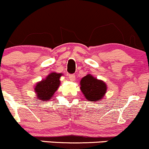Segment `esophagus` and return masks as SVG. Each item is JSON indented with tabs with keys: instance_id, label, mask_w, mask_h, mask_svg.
<instances>
[{
	"instance_id": "1",
	"label": "esophagus",
	"mask_w": 149,
	"mask_h": 149,
	"mask_svg": "<svg viewBox=\"0 0 149 149\" xmlns=\"http://www.w3.org/2000/svg\"><path fill=\"white\" fill-rule=\"evenodd\" d=\"M69 78L70 80L73 81V80H75V78H76V76H75L74 74H69Z\"/></svg>"
}]
</instances>
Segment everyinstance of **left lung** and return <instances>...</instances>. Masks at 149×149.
Returning <instances> with one entry per match:
<instances>
[{
	"label": "left lung",
	"mask_w": 149,
	"mask_h": 149,
	"mask_svg": "<svg viewBox=\"0 0 149 149\" xmlns=\"http://www.w3.org/2000/svg\"><path fill=\"white\" fill-rule=\"evenodd\" d=\"M80 90L86 100L91 102H97L102 100L107 92V84L90 74L83 77L80 80Z\"/></svg>",
	"instance_id": "1"
}]
</instances>
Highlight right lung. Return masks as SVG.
I'll return each instance as SVG.
<instances>
[{"mask_svg":"<svg viewBox=\"0 0 149 149\" xmlns=\"http://www.w3.org/2000/svg\"><path fill=\"white\" fill-rule=\"evenodd\" d=\"M62 73L53 72L45 78V79L37 83L34 91L37 96V100H40L46 102L50 100L54 95V92L57 90L60 85V77Z\"/></svg>","mask_w":149,"mask_h":149,"instance_id":"right-lung-1","label":"right lung"}]
</instances>
